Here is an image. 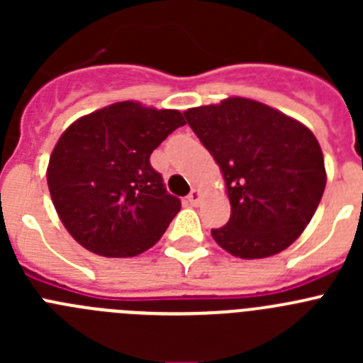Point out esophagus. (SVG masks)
<instances>
[{"label": "esophagus", "mask_w": 363, "mask_h": 363, "mask_svg": "<svg viewBox=\"0 0 363 363\" xmlns=\"http://www.w3.org/2000/svg\"><path fill=\"white\" fill-rule=\"evenodd\" d=\"M200 198H201L200 191H198V189H192L191 194H189V196H187V203L198 205V203H200Z\"/></svg>", "instance_id": "34e87169"}]
</instances>
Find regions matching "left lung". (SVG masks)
Instances as JSON below:
<instances>
[{
  "mask_svg": "<svg viewBox=\"0 0 363 363\" xmlns=\"http://www.w3.org/2000/svg\"><path fill=\"white\" fill-rule=\"evenodd\" d=\"M187 123L220 165L230 218L214 242L236 258L278 255L303 233L325 189L318 140L306 125L247 98L189 108Z\"/></svg>",
  "mask_w": 363,
  "mask_h": 363,
  "instance_id": "left-lung-1",
  "label": "left lung"
}]
</instances>
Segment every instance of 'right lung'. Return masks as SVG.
Listing matches in <instances>:
<instances>
[{
	"label": "right lung",
	"mask_w": 363,
	"mask_h": 363,
	"mask_svg": "<svg viewBox=\"0 0 363 363\" xmlns=\"http://www.w3.org/2000/svg\"><path fill=\"white\" fill-rule=\"evenodd\" d=\"M182 125L179 111L120 101L79 118L62 134L47 184L57 216L86 251L129 258L162 238L182 201L167 192L150 154Z\"/></svg>",
	"instance_id": "right-lung-1"
}]
</instances>
